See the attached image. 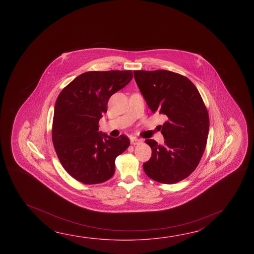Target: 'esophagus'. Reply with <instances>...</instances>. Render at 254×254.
Instances as JSON below:
<instances>
[{
	"label": "esophagus",
	"mask_w": 254,
	"mask_h": 254,
	"mask_svg": "<svg viewBox=\"0 0 254 254\" xmlns=\"http://www.w3.org/2000/svg\"><path fill=\"white\" fill-rule=\"evenodd\" d=\"M141 141V139H138L137 137H132L130 139V142H131V144H133V145H136L138 143H140Z\"/></svg>",
	"instance_id": "esophagus-1"
}]
</instances>
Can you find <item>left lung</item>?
Segmentation results:
<instances>
[{
	"instance_id": "obj_1",
	"label": "left lung",
	"mask_w": 254,
	"mask_h": 254,
	"mask_svg": "<svg viewBox=\"0 0 254 254\" xmlns=\"http://www.w3.org/2000/svg\"><path fill=\"white\" fill-rule=\"evenodd\" d=\"M146 104L153 113L167 117L160 126L163 145L147 139L152 153L143 169L150 179L172 184L195 170L203 156L209 116L195 85L183 75L167 70L133 71Z\"/></svg>"
}]
</instances>
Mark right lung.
Returning <instances> with one entry per match:
<instances>
[{"mask_svg":"<svg viewBox=\"0 0 254 254\" xmlns=\"http://www.w3.org/2000/svg\"><path fill=\"white\" fill-rule=\"evenodd\" d=\"M133 79L132 71H87L63 89L55 104L52 141L64 168L74 179L96 184L111 179L115 159L130 144L121 134L99 131L110 97Z\"/></svg>","mask_w":254,"mask_h":254,"instance_id":"right-lung-1","label":"right lung"}]
</instances>
